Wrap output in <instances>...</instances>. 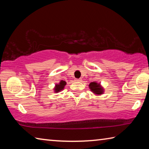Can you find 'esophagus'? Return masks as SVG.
Masks as SVG:
<instances>
[{"label": "esophagus", "mask_w": 149, "mask_h": 149, "mask_svg": "<svg viewBox=\"0 0 149 149\" xmlns=\"http://www.w3.org/2000/svg\"><path fill=\"white\" fill-rule=\"evenodd\" d=\"M81 79H75V81H81Z\"/></svg>", "instance_id": "1"}]
</instances>
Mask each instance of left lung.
<instances>
[{"label":"left lung","instance_id":"1","mask_svg":"<svg viewBox=\"0 0 149 149\" xmlns=\"http://www.w3.org/2000/svg\"><path fill=\"white\" fill-rule=\"evenodd\" d=\"M89 87L92 91L97 95H101L103 93V89L100 84L96 82H92L89 84Z\"/></svg>","mask_w":149,"mask_h":149}]
</instances>
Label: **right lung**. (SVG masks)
<instances>
[{"mask_svg": "<svg viewBox=\"0 0 149 149\" xmlns=\"http://www.w3.org/2000/svg\"><path fill=\"white\" fill-rule=\"evenodd\" d=\"M65 84H66V82L62 80L60 82L59 84H57L56 85V87L54 88V90H55V92L56 93H58L60 91L62 90L63 89H64V86L65 85Z\"/></svg>", "mask_w": 149, "mask_h": 149, "instance_id": "add662e5", "label": "right lung"}]
</instances>
